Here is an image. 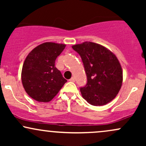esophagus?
<instances>
[{
  "label": "esophagus",
  "mask_w": 146,
  "mask_h": 146,
  "mask_svg": "<svg viewBox=\"0 0 146 146\" xmlns=\"http://www.w3.org/2000/svg\"><path fill=\"white\" fill-rule=\"evenodd\" d=\"M70 82H75V78L74 77H72V78L69 80Z\"/></svg>",
  "instance_id": "esophagus-1"
}]
</instances>
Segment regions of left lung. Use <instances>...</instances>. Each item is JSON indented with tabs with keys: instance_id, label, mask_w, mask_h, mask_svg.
<instances>
[{
	"instance_id": "left-lung-1",
	"label": "left lung",
	"mask_w": 146,
	"mask_h": 146,
	"mask_svg": "<svg viewBox=\"0 0 146 146\" xmlns=\"http://www.w3.org/2000/svg\"><path fill=\"white\" fill-rule=\"evenodd\" d=\"M82 60L87 84L80 88L85 100L93 106H103L118 94L123 82V71L115 54L101 44L91 42L72 46Z\"/></svg>"
}]
</instances>
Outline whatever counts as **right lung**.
<instances>
[{"label": "right lung", "instance_id": "right-lung-1", "mask_svg": "<svg viewBox=\"0 0 146 146\" xmlns=\"http://www.w3.org/2000/svg\"><path fill=\"white\" fill-rule=\"evenodd\" d=\"M65 46L64 44L44 42L27 56L22 68V83L26 93L36 101L50 102L67 82L55 66L57 57Z\"/></svg>", "mask_w": 146, "mask_h": 146}]
</instances>
